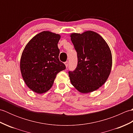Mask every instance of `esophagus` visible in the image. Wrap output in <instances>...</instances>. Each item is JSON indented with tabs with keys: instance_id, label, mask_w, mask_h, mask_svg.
<instances>
[{
	"instance_id": "1",
	"label": "esophagus",
	"mask_w": 133,
	"mask_h": 133,
	"mask_svg": "<svg viewBox=\"0 0 133 133\" xmlns=\"http://www.w3.org/2000/svg\"><path fill=\"white\" fill-rule=\"evenodd\" d=\"M64 64H65V66H66V67L67 68V67L69 66V62L67 61L66 62H64Z\"/></svg>"
}]
</instances>
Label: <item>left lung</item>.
<instances>
[{
    "instance_id": "1",
    "label": "left lung",
    "mask_w": 133,
    "mask_h": 133,
    "mask_svg": "<svg viewBox=\"0 0 133 133\" xmlns=\"http://www.w3.org/2000/svg\"><path fill=\"white\" fill-rule=\"evenodd\" d=\"M70 36L78 58L77 68L69 72L70 82L82 93L95 91L106 82L111 72V50L103 38L92 31Z\"/></svg>"
}]
</instances>
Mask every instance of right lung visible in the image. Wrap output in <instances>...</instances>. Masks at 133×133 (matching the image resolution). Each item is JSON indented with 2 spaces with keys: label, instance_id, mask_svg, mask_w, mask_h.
Returning a JSON list of instances; mask_svg holds the SVG:
<instances>
[{
  "label": "right lung",
  "instance_id": "obj_1",
  "mask_svg": "<svg viewBox=\"0 0 133 133\" xmlns=\"http://www.w3.org/2000/svg\"><path fill=\"white\" fill-rule=\"evenodd\" d=\"M61 35L44 31L31 39L22 52L20 67L26 85L38 94L51 89L58 72L66 69L59 59Z\"/></svg>",
  "mask_w": 133,
  "mask_h": 133
}]
</instances>
